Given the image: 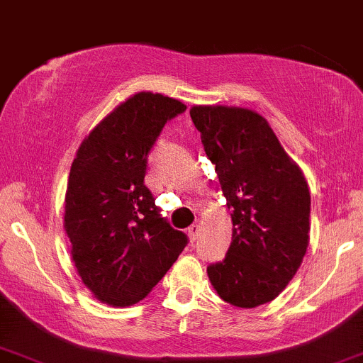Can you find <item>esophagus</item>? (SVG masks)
<instances>
[{
    "label": "esophagus",
    "mask_w": 363,
    "mask_h": 363,
    "mask_svg": "<svg viewBox=\"0 0 363 363\" xmlns=\"http://www.w3.org/2000/svg\"><path fill=\"white\" fill-rule=\"evenodd\" d=\"M187 234H189V239L191 240H196L197 238H199V234H201V225L199 224H192L189 229H187Z\"/></svg>",
    "instance_id": "esophagus-1"
}]
</instances>
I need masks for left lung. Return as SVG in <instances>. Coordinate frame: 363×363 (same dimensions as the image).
<instances>
[{"instance_id":"obj_1","label":"left lung","mask_w":363,"mask_h":363,"mask_svg":"<svg viewBox=\"0 0 363 363\" xmlns=\"http://www.w3.org/2000/svg\"><path fill=\"white\" fill-rule=\"evenodd\" d=\"M191 118L216 164L234 225L225 259L209 265L207 275L224 302L259 307L287 287L307 252V181L255 111L192 106Z\"/></svg>"}]
</instances>
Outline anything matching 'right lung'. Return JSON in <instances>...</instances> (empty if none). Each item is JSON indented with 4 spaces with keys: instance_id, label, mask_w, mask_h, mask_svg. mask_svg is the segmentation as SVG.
<instances>
[{
    "instance_id": "add662e5",
    "label": "right lung",
    "mask_w": 363,
    "mask_h": 363,
    "mask_svg": "<svg viewBox=\"0 0 363 363\" xmlns=\"http://www.w3.org/2000/svg\"><path fill=\"white\" fill-rule=\"evenodd\" d=\"M184 111L181 101L141 91L116 106L76 151L65 230L81 280L108 306L143 301L187 244L144 186L149 151L164 124Z\"/></svg>"
}]
</instances>
